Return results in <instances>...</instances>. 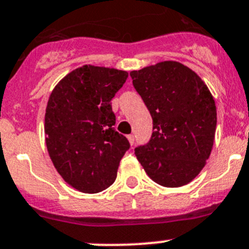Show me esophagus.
I'll use <instances>...</instances> for the list:
<instances>
[{
    "label": "esophagus",
    "mask_w": 249,
    "mask_h": 249,
    "mask_svg": "<svg viewBox=\"0 0 249 249\" xmlns=\"http://www.w3.org/2000/svg\"><path fill=\"white\" fill-rule=\"evenodd\" d=\"M127 138H128L131 145H133L134 144V136H133V134H129V136H127Z\"/></svg>",
    "instance_id": "obj_1"
}]
</instances>
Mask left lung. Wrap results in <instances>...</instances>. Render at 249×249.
Wrapping results in <instances>:
<instances>
[{
    "mask_svg": "<svg viewBox=\"0 0 249 249\" xmlns=\"http://www.w3.org/2000/svg\"><path fill=\"white\" fill-rule=\"evenodd\" d=\"M129 75L153 118L152 137L134 149L137 159L159 185H186L213 150L217 122L213 95L199 75L178 61H161Z\"/></svg>",
    "mask_w": 249,
    "mask_h": 249,
    "instance_id": "1",
    "label": "left lung"
}]
</instances>
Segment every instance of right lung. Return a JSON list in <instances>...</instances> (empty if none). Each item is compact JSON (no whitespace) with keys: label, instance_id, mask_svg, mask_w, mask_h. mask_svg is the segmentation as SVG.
I'll list each match as a JSON object with an SVG mask.
<instances>
[{"label":"right lung","instance_id":"add662e5","mask_svg":"<svg viewBox=\"0 0 249 249\" xmlns=\"http://www.w3.org/2000/svg\"><path fill=\"white\" fill-rule=\"evenodd\" d=\"M128 72L84 65L60 80L50 93L44 132L55 169L76 190L95 194L116 180L129 142L113 126L111 100Z\"/></svg>","mask_w":249,"mask_h":249}]
</instances>
